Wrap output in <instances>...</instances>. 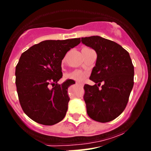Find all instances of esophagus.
<instances>
[{"instance_id":"1","label":"esophagus","mask_w":151,"mask_h":151,"mask_svg":"<svg viewBox=\"0 0 151 151\" xmlns=\"http://www.w3.org/2000/svg\"><path fill=\"white\" fill-rule=\"evenodd\" d=\"M76 85H77V86H80V87H83V84H82V83H76Z\"/></svg>"}]
</instances>
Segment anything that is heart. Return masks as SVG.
I'll list each match as a JSON object with an SVG mask.
<instances>
[{
    "label": "heart",
    "instance_id": "heart-1",
    "mask_svg": "<svg viewBox=\"0 0 151 151\" xmlns=\"http://www.w3.org/2000/svg\"><path fill=\"white\" fill-rule=\"evenodd\" d=\"M86 76V74L84 71H80V70H75V71L67 74L66 77L67 79L75 80L77 82H81L84 80Z\"/></svg>",
    "mask_w": 151,
    "mask_h": 151
}]
</instances>
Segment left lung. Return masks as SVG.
<instances>
[{
	"label": "left lung",
	"mask_w": 151,
	"mask_h": 151,
	"mask_svg": "<svg viewBox=\"0 0 151 151\" xmlns=\"http://www.w3.org/2000/svg\"><path fill=\"white\" fill-rule=\"evenodd\" d=\"M81 40L97 55L89 78L96 84L84 86L87 114L96 122H110L119 116L128 104L134 86V65L129 53L112 40L99 36L82 37ZM102 81L104 85L99 88Z\"/></svg>",
	"instance_id": "left-lung-1"
}]
</instances>
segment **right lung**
Segmentation results:
<instances>
[{"instance_id":"add662e5","label":"right lung","mask_w":151,"mask_h":151,"mask_svg":"<svg viewBox=\"0 0 151 151\" xmlns=\"http://www.w3.org/2000/svg\"><path fill=\"white\" fill-rule=\"evenodd\" d=\"M80 43V38L45 40L20 56L15 68L17 95L23 111L35 122L52 125L65 117L69 102L67 90L75 83L68 80L58 84L63 77L61 63L65 54Z\"/></svg>"}]
</instances>
